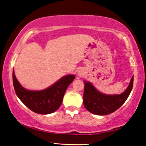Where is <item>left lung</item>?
<instances>
[{"mask_svg": "<svg viewBox=\"0 0 146 146\" xmlns=\"http://www.w3.org/2000/svg\"><path fill=\"white\" fill-rule=\"evenodd\" d=\"M133 78L134 76H132L128 86L123 93L115 95L101 93L90 82L84 81L83 104L85 108L92 113L99 115L113 113L124 103L129 97L133 85Z\"/></svg>", "mask_w": 146, "mask_h": 146, "instance_id": "8db88e82", "label": "left lung"}]
</instances>
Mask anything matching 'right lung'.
Returning a JSON list of instances; mask_svg holds the SVG:
<instances>
[{"mask_svg":"<svg viewBox=\"0 0 146 146\" xmlns=\"http://www.w3.org/2000/svg\"><path fill=\"white\" fill-rule=\"evenodd\" d=\"M74 79V75L65 76L45 90H29L20 85L13 71V83L18 98L31 110L43 115L52 113L60 108L66 89Z\"/></svg>","mask_w":146,"mask_h":146,"instance_id":"obj_1","label":"right lung"}]
</instances>
